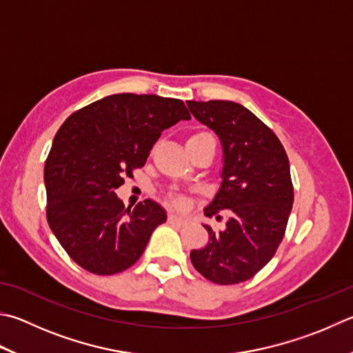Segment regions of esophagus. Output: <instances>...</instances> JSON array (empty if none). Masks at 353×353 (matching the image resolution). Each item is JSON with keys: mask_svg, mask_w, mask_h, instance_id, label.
<instances>
[{"mask_svg": "<svg viewBox=\"0 0 353 353\" xmlns=\"http://www.w3.org/2000/svg\"><path fill=\"white\" fill-rule=\"evenodd\" d=\"M169 223H170V224H176V225H184V224H188V219H185L184 216L170 214V215H169Z\"/></svg>", "mask_w": 353, "mask_h": 353, "instance_id": "esophagus-1", "label": "esophagus"}]
</instances>
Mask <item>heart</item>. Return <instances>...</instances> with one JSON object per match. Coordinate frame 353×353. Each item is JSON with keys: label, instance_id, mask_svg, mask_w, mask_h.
Masks as SVG:
<instances>
[{"label": "heart", "instance_id": "b5f03b06", "mask_svg": "<svg viewBox=\"0 0 353 353\" xmlns=\"http://www.w3.org/2000/svg\"><path fill=\"white\" fill-rule=\"evenodd\" d=\"M201 135H205V134H199V135H195V137H201ZM192 138H194V137H192ZM174 203H175L176 205H179V204H181V199H179V198H175V199H174Z\"/></svg>", "mask_w": 353, "mask_h": 353}]
</instances>
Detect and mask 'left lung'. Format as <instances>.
Instances as JSON below:
<instances>
[{
    "label": "left lung",
    "mask_w": 353,
    "mask_h": 353,
    "mask_svg": "<svg viewBox=\"0 0 353 353\" xmlns=\"http://www.w3.org/2000/svg\"><path fill=\"white\" fill-rule=\"evenodd\" d=\"M199 123L219 138L221 183L204 208L225 228L209 232V243L190 252L194 268L209 281L236 284L254 276L275 255L294 204L289 158L280 139L249 109L234 101H188Z\"/></svg>",
    "instance_id": "1"
}]
</instances>
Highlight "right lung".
Returning a JSON list of instances; mask_svg holds the SVG:
<instances>
[{"instance_id": "add662e5", "label": "right lung", "mask_w": 353, "mask_h": 353, "mask_svg": "<svg viewBox=\"0 0 353 353\" xmlns=\"http://www.w3.org/2000/svg\"><path fill=\"white\" fill-rule=\"evenodd\" d=\"M190 119L181 99L115 94L72 114L44 165L48 223L83 269L114 275L134 265L152 232L165 223L154 199L124 208L115 190L143 168L164 129Z\"/></svg>"}]
</instances>
